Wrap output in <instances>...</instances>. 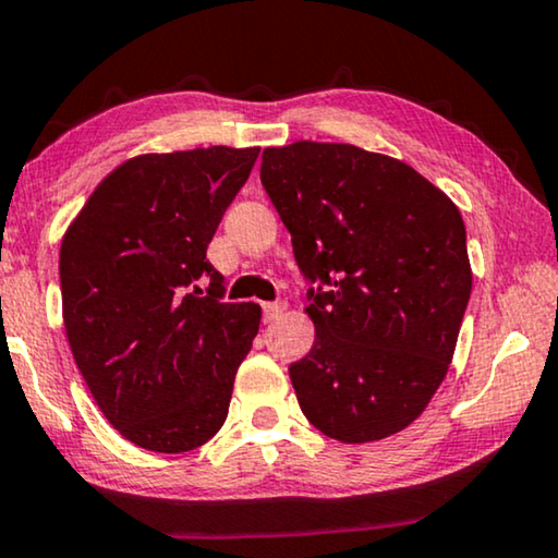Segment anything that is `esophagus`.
<instances>
[{"instance_id":"1","label":"esophagus","mask_w":558,"mask_h":558,"mask_svg":"<svg viewBox=\"0 0 558 558\" xmlns=\"http://www.w3.org/2000/svg\"><path fill=\"white\" fill-rule=\"evenodd\" d=\"M282 311H286V303H263V320L272 324V320L282 316Z\"/></svg>"}]
</instances>
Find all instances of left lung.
<instances>
[{"label":"left lung","instance_id":"obj_1","mask_svg":"<svg viewBox=\"0 0 558 558\" xmlns=\"http://www.w3.org/2000/svg\"><path fill=\"white\" fill-rule=\"evenodd\" d=\"M260 182L311 282L316 341L288 366L303 414L349 445L412 425L473 290L460 209L404 161L351 144L265 148Z\"/></svg>","mask_w":558,"mask_h":558}]
</instances>
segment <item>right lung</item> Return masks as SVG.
<instances>
[{"instance_id":"obj_1","label":"right lung","mask_w":558,"mask_h":558,"mask_svg":"<svg viewBox=\"0 0 558 558\" xmlns=\"http://www.w3.org/2000/svg\"><path fill=\"white\" fill-rule=\"evenodd\" d=\"M257 154L209 146L129 159L62 238L70 351L106 420L144 450H194L227 420L260 305L225 303L207 247Z\"/></svg>"}]
</instances>
